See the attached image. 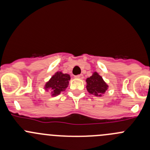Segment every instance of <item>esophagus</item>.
Wrapping results in <instances>:
<instances>
[{
    "instance_id": "obj_1",
    "label": "esophagus",
    "mask_w": 150,
    "mask_h": 150,
    "mask_svg": "<svg viewBox=\"0 0 150 150\" xmlns=\"http://www.w3.org/2000/svg\"><path fill=\"white\" fill-rule=\"evenodd\" d=\"M75 78H78V79L82 80L83 78V75H76V76H75Z\"/></svg>"
}]
</instances>
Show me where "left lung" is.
Masks as SVG:
<instances>
[{"label": "left lung", "instance_id": "8db88e82", "mask_svg": "<svg viewBox=\"0 0 150 150\" xmlns=\"http://www.w3.org/2000/svg\"><path fill=\"white\" fill-rule=\"evenodd\" d=\"M86 89L89 93L96 96H102L108 89V85L104 82L101 75L96 72L86 79Z\"/></svg>", "mask_w": 150, "mask_h": 150}]
</instances>
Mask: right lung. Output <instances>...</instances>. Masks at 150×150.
Here are the masks:
<instances>
[{"label": "right lung", "mask_w": 150, "mask_h": 150, "mask_svg": "<svg viewBox=\"0 0 150 150\" xmlns=\"http://www.w3.org/2000/svg\"><path fill=\"white\" fill-rule=\"evenodd\" d=\"M70 76L68 74H64L62 72H57L51 79L45 84V90L50 91L52 96L60 94L62 91H65L69 85Z\"/></svg>", "instance_id": "1"}]
</instances>
